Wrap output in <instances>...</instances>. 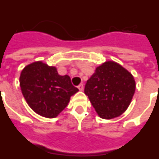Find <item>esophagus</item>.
I'll return each mask as SVG.
<instances>
[{"label":"esophagus","mask_w":159,"mask_h":159,"mask_svg":"<svg viewBox=\"0 0 159 159\" xmlns=\"http://www.w3.org/2000/svg\"><path fill=\"white\" fill-rule=\"evenodd\" d=\"M77 88H78V90H79L80 91H82V90H83V88H84L83 84H80L79 86H77Z\"/></svg>","instance_id":"esophagus-1"}]
</instances>
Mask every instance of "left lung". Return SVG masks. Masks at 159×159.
I'll return each instance as SVG.
<instances>
[{"label": "left lung", "instance_id": "obj_1", "mask_svg": "<svg viewBox=\"0 0 159 159\" xmlns=\"http://www.w3.org/2000/svg\"><path fill=\"white\" fill-rule=\"evenodd\" d=\"M134 77L115 61L98 67L85 86V94L99 117L110 120L120 116L129 107L135 93Z\"/></svg>", "mask_w": 159, "mask_h": 159}]
</instances>
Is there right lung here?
<instances>
[{
  "label": "right lung",
  "mask_w": 159,
  "mask_h": 159,
  "mask_svg": "<svg viewBox=\"0 0 159 159\" xmlns=\"http://www.w3.org/2000/svg\"><path fill=\"white\" fill-rule=\"evenodd\" d=\"M20 87L30 108L41 116L55 118L78 91L68 75L58 74L57 68L43 61L26 65L21 72Z\"/></svg>",
  "instance_id": "obj_1"
}]
</instances>
